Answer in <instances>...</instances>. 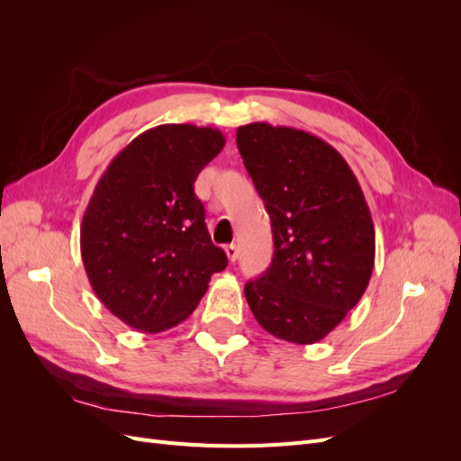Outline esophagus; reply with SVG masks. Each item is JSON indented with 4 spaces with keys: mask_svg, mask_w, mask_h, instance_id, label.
<instances>
[{
    "mask_svg": "<svg viewBox=\"0 0 461 461\" xmlns=\"http://www.w3.org/2000/svg\"><path fill=\"white\" fill-rule=\"evenodd\" d=\"M225 254H227L229 261L234 263L236 259H239V246H236V244H227L225 246Z\"/></svg>",
    "mask_w": 461,
    "mask_h": 461,
    "instance_id": "1",
    "label": "esophagus"
}]
</instances>
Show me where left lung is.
<instances>
[{"mask_svg": "<svg viewBox=\"0 0 461 461\" xmlns=\"http://www.w3.org/2000/svg\"><path fill=\"white\" fill-rule=\"evenodd\" d=\"M236 146L271 217L273 261L244 294L273 337L313 344L364 296L375 227L340 153L321 138L267 122L244 124Z\"/></svg>", "mask_w": 461, "mask_h": 461, "instance_id": "obj_1", "label": "left lung"}]
</instances>
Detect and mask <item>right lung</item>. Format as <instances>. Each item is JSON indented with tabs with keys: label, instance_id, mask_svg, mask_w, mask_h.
Wrapping results in <instances>:
<instances>
[{
	"label": "right lung",
	"instance_id": "1",
	"mask_svg": "<svg viewBox=\"0 0 461 461\" xmlns=\"http://www.w3.org/2000/svg\"><path fill=\"white\" fill-rule=\"evenodd\" d=\"M225 146L212 127L159 124L109 163L80 227L88 281L105 308L140 332L196 310L227 254L212 242L194 183Z\"/></svg>",
	"mask_w": 461,
	"mask_h": 461
}]
</instances>
